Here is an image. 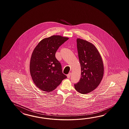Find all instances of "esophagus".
<instances>
[{
  "mask_svg": "<svg viewBox=\"0 0 129 129\" xmlns=\"http://www.w3.org/2000/svg\"><path fill=\"white\" fill-rule=\"evenodd\" d=\"M71 73H69V74L67 75V77H68V78H69L70 77V76H71Z\"/></svg>",
  "mask_w": 129,
  "mask_h": 129,
  "instance_id": "esophagus-1",
  "label": "esophagus"
}]
</instances>
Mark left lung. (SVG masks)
<instances>
[{
	"mask_svg": "<svg viewBox=\"0 0 129 129\" xmlns=\"http://www.w3.org/2000/svg\"><path fill=\"white\" fill-rule=\"evenodd\" d=\"M76 41L81 77L79 82L75 84V88L79 93L87 94L100 84L104 76V63L94 44L80 38H77Z\"/></svg>",
	"mask_w": 129,
	"mask_h": 129,
	"instance_id": "left-lung-1",
	"label": "left lung"
}]
</instances>
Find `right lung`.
Segmentation results:
<instances>
[{
	"label": "right lung",
	"instance_id": "obj_1",
	"mask_svg": "<svg viewBox=\"0 0 129 129\" xmlns=\"http://www.w3.org/2000/svg\"><path fill=\"white\" fill-rule=\"evenodd\" d=\"M68 39L60 35L44 38L33 51L30 72L34 83L41 90L47 92L53 91L67 78L55 55L58 48Z\"/></svg>",
	"mask_w": 129,
	"mask_h": 129
}]
</instances>
